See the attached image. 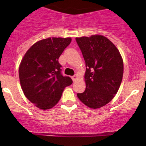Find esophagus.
Listing matches in <instances>:
<instances>
[{"label": "esophagus", "instance_id": "obj_1", "mask_svg": "<svg viewBox=\"0 0 146 146\" xmlns=\"http://www.w3.org/2000/svg\"><path fill=\"white\" fill-rule=\"evenodd\" d=\"M77 78H78V76H77V75H73V76H72V80H73V82L76 81Z\"/></svg>", "mask_w": 146, "mask_h": 146}]
</instances>
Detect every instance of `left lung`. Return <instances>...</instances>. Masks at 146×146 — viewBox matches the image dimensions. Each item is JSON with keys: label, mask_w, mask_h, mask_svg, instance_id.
I'll return each instance as SVG.
<instances>
[{"label": "left lung", "mask_w": 146, "mask_h": 146, "mask_svg": "<svg viewBox=\"0 0 146 146\" xmlns=\"http://www.w3.org/2000/svg\"><path fill=\"white\" fill-rule=\"evenodd\" d=\"M86 63V89L78 98L90 108H101L113 100L121 85L123 60L116 46L100 35L76 38Z\"/></svg>", "instance_id": "1"}]
</instances>
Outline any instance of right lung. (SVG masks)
Wrapping results in <instances>:
<instances>
[{
  "instance_id": "right-lung-1",
  "label": "right lung",
  "mask_w": 146,
  "mask_h": 146,
  "mask_svg": "<svg viewBox=\"0 0 146 146\" xmlns=\"http://www.w3.org/2000/svg\"><path fill=\"white\" fill-rule=\"evenodd\" d=\"M71 38H48L31 46L19 66L21 88L26 98L38 108H51L61 98L64 88L73 83L64 76L58 62Z\"/></svg>"
}]
</instances>
